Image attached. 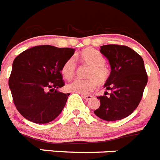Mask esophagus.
<instances>
[{
	"label": "esophagus",
	"instance_id": "1",
	"mask_svg": "<svg viewBox=\"0 0 160 160\" xmlns=\"http://www.w3.org/2000/svg\"><path fill=\"white\" fill-rule=\"evenodd\" d=\"M82 97H83V98H84V99H85V100H90V99H92V95H83L82 96Z\"/></svg>",
	"mask_w": 160,
	"mask_h": 160
}]
</instances>
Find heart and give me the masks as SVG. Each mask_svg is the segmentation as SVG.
Here are the masks:
<instances>
[{"label":"heart","instance_id":"b5f03b06","mask_svg":"<svg viewBox=\"0 0 160 160\" xmlns=\"http://www.w3.org/2000/svg\"><path fill=\"white\" fill-rule=\"evenodd\" d=\"M76 59L83 66L88 67L86 72L88 79H77L67 85L68 90L72 92L85 94L93 91L97 84L103 85L109 80V68L105 66V59L99 51L92 48H86L76 55ZM77 65L72 57L63 63L61 72L66 79H72L76 75Z\"/></svg>","mask_w":160,"mask_h":160}]
</instances>
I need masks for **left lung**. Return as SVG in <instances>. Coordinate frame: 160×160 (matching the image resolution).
Masks as SVG:
<instances>
[{"label":"left lung","instance_id":"left-lung-1","mask_svg":"<svg viewBox=\"0 0 160 160\" xmlns=\"http://www.w3.org/2000/svg\"><path fill=\"white\" fill-rule=\"evenodd\" d=\"M111 67L105 88L110 91L97 97L101 105L94 111L105 121H118L131 114L139 105L147 84L143 59L136 51L123 45L109 44L101 47Z\"/></svg>","mask_w":160,"mask_h":160}]
</instances>
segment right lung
Segmentation results:
<instances>
[{
    "label": "right lung",
    "instance_id": "right-lung-1",
    "mask_svg": "<svg viewBox=\"0 0 160 160\" xmlns=\"http://www.w3.org/2000/svg\"><path fill=\"white\" fill-rule=\"evenodd\" d=\"M74 52L72 48L42 45L15 58L9 86L13 103L25 118L48 123L62 112L69 94L57 90L65 84L61 68Z\"/></svg>",
    "mask_w": 160,
    "mask_h": 160
}]
</instances>
